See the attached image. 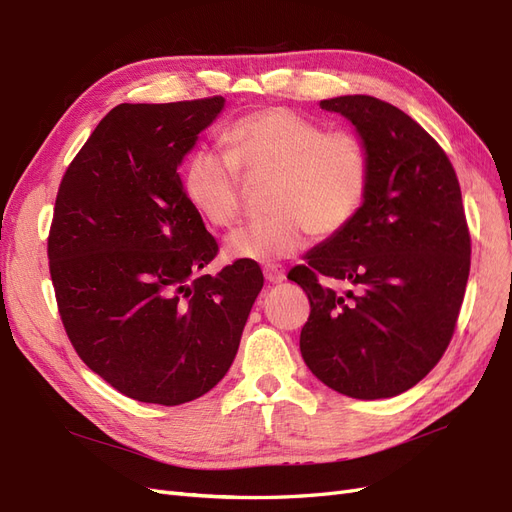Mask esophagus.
I'll list each match as a JSON object with an SVG mask.
<instances>
[{
	"instance_id": "34e87169",
	"label": "esophagus",
	"mask_w": 512,
	"mask_h": 512,
	"mask_svg": "<svg viewBox=\"0 0 512 512\" xmlns=\"http://www.w3.org/2000/svg\"><path fill=\"white\" fill-rule=\"evenodd\" d=\"M263 274H266V278L270 280V283H283V280L287 278L283 266H268L266 270H263Z\"/></svg>"
}]
</instances>
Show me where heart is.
<instances>
[{"label":"heart","instance_id":"heart-1","mask_svg":"<svg viewBox=\"0 0 512 512\" xmlns=\"http://www.w3.org/2000/svg\"><path fill=\"white\" fill-rule=\"evenodd\" d=\"M223 142L229 156L197 146L180 172L185 200L206 223L229 227L236 221L238 168L251 178L272 176V212L225 238L227 259L268 263L289 257L308 232L321 238L342 232L366 200L370 157L353 131H325L289 108H268L229 125Z\"/></svg>","mask_w":512,"mask_h":512}]
</instances>
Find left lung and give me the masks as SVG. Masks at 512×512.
Listing matches in <instances>:
<instances>
[{
	"label": "left lung",
	"instance_id": "8db88e82",
	"mask_svg": "<svg viewBox=\"0 0 512 512\" xmlns=\"http://www.w3.org/2000/svg\"><path fill=\"white\" fill-rule=\"evenodd\" d=\"M319 106L364 140L370 183L355 219L289 272L310 300L300 351L329 389L393 398L438 364L455 332L470 274L459 183L438 142L400 108L370 95ZM321 277L350 289L338 294Z\"/></svg>",
	"mask_w": 512,
	"mask_h": 512
}]
</instances>
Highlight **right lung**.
<instances>
[{"mask_svg": "<svg viewBox=\"0 0 512 512\" xmlns=\"http://www.w3.org/2000/svg\"><path fill=\"white\" fill-rule=\"evenodd\" d=\"M223 108V97L112 108L57 193L48 261L63 327L138 402L178 406L217 385L263 287L255 261L202 274L219 246L180 187V163Z\"/></svg>", "mask_w": 512, "mask_h": 512, "instance_id": "obj_1", "label": "right lung"}]
</instances>
